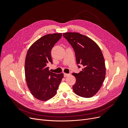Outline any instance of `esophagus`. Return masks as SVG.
I'll return each instance as SVG.
<instances>
[{
  "instance_id": "obj_1",
  "label": "esophagus",
  "mask_w": 128,
  "mask_h": 128,
  "mask_svg": "<svg viewBox=\"0 0 128 128\" xmlns=\"http://www.w3.org/2000/svg\"><path fill=\"white\" fill-rule=\"evenodd\" d=\"M69 75H70V74H66V73H64V77H66Z\"/></svg>"
}]
</instances>
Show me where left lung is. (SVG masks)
<instances>
[{"instance_id": "1", "label": "left lung", "mask_w": 128, "mask_h": 128, "mask_svg": "<svg viewBox=\"0 0 128 128\" xmlns=\"http://www.w3.org/2000/svg\"><path fill=\"white\" fill-rule=\"evenodd\" d=\"M63 36L74 50L77 64L83 67L79 73L72 74L76 78L73 91L82 97H92L100 90L106 76L101 50L95 42L80 33L66 32Z\"/></svg>"}]
</instances>
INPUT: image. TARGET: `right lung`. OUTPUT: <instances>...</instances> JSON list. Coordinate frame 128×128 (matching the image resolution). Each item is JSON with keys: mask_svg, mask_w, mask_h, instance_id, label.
<instances>
[{"mask_svg": "<svg viewBox=\"0 0 128 128\" xmlns=\"http://www.w3.org/2000/svg\"><path fill=\"white\" fill-rule=\"evenodd\" d=\"M62 36L61 33L48 34L31 45L25 60V77L31 94L38 100L47 101L56 94L64 74L50 72L48 63L52 64L51 50Z\"/></svg>", "mask_w": 128, "mask_h": 128, "instance_id": "1", "label": "right lung"}]
</instances>
